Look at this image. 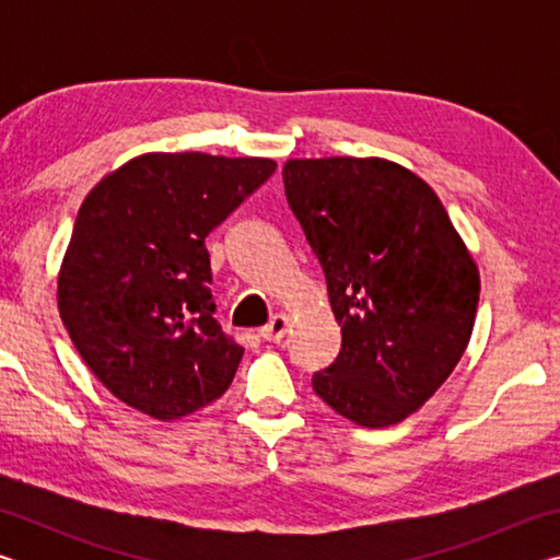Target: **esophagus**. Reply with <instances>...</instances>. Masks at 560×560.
I'll return each mask as SVG.
<instances>
[{"mask_svg":"<svg viewBox=\"0 0 560 560\" xmlns=\"http://www.w3.org/2000/svg\"><path fill=\"white\" fill-rule=\"evenodd\" d=\"M287 330H289V316L287 314H277V316L269 320L267 326L259 330V336L264 340H281L283 336H287Z\"/></svg>","mask_w":560,"mask_h":560,"instance_id":"34e87169","label":"esophagus"}]
</instances>
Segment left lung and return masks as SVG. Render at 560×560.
I'll return each mask as SVG.
<instances>
[{"mask_svg": "<svg viewBox=\"0 0 560 560\" xmlns=\"http://www.w3.org/2000/svg\"><path fill=\"white\" fill-rule=\"evenodd\" d=\"M283 187L343 334L316 395L360 428L402 422L467 350L477 264L434 189L390 160H289Z\"/></svg>", "mask_w": 560, "mask_h": 560, "instance_id": "obj_1", "label": "left lung"}]
</instances>
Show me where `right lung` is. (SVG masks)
I'll list each match as a JSON object with an SVG mask.
<instances>
[{"label":"right lung","instance_id":"1","mask_svg":"<svg viewBox=\"0 0 560 560\" xmlns=\"http://www.w3.org/2000/svg\"><path fill=\"white\" fill-rule=\"evenodd\" d=\"M269 158L148 153L91 189L59 271V314L128 407L179 420L222 397L244 348L214 318L205 236L273 175Z\"/></svg>","mask_w":560,"mask_h":560}]
</instances>
